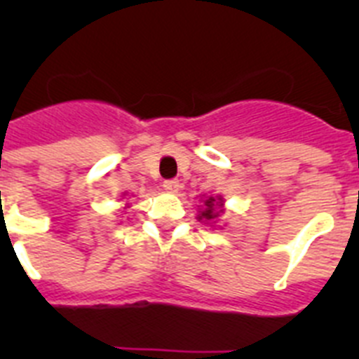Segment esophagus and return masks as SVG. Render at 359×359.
Segmentation results:
<instances>
[{
	"instance_id": "esophagus-1",
	"label": "esophagus",
	"mask_w": 359,
	"mask_h": 359,
	"mask_svg": "<svg viewBox=\"0 0 359 359\" xmlns=\"http://www.w3.org/2000/svg\"><path fill=\"white\" fill-rule=\"evenodd\" d=\"M163 189L167 190V192H177L180 182H177V180H167V182H163Z\"/></svg>"
}]
</instances>
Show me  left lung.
Segmentation results:
<instances>
[{
  "instance_id": "obj_1",
  "label": "left lung",
  "mask_w": 359,
  "mask_h": 359,
  "mask_svg": "<svg viewBox=\"0 0 359 359\" xmlns=\"http://www.w3.org/2000/svg\"><path fill=\"white\" fill-rule=\"evenodd\" d=\"M219 215V210H217V205H215V199L214 198H208L207 201H205V210L201 212V215H199L198 219H215Z\"/></svg>"
}]
</instances>
